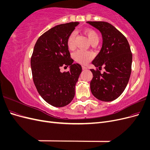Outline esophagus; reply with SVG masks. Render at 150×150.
<instances>
[{
    "label": "esophagus",
    "mask_w": 150,
    "mask_h": 150,
    "mask_svg": "<svg viewBox=\"0 0 150 150\" xmlns=\"http://www.w3.org/2000/svg\"><path fill=\"white\" fill-rule=\"evenodd\" d=\"M82 68H83V70H86L87 69V67H86V66H82Z\"/></svg>",
    "instance_id": "1"
}]
</instances>
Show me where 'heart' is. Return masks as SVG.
Segmentation results:
<instances>
[{
  "label": "heart",
  "instance_id": "heart-1",
  "mask_svg": "<svg viewBox=\"0 0 150 150\" xmlns=\"http://www.w3.org/2000/svg\"><path fill=\"white\" fill-rule=\"evenodd\" d=\"M85 34L88 36L89 41L91 44L98 42L99 40V36L96 31L92 29H86L84 30ZM76 33L72 32L68 36L67 39V46L69 49L72 50L75 47V38H76ZM74 59L76 61L82 64H86L91 59L93 58V54L90 52H87L82 51V50H79L76 52L73 55Z\"/></svg>",
  "mask_w": 150,
  "mask_h": 150
}]
</instances>
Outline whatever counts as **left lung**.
<instances>
[{
	"mask_svg": "<svg viewBox=\"0 0 150 150\" xmlns=\"http://www.w3.org/2000/svg\"><path fill=\"white\" fill-rule=\"evenodd\" d=\"M87 23L98 29L102 34L103 45L100 52L92 64L101 71L90 69L93 79L90 88L93 96L103 101H112L124 91L129 79L132 53L125 35L106 22L88 21Z\"/></svg>",
	"mask_w": 150,
	"mask_h": 150,
	"instance_id": "1",
	"label": "left lung"
}]
</instances>
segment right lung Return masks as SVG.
Instances as JSON below:
<instances>
[{"mask_svg": "<svg viewBox=\"0 0 150 150\" xmlns=\"http://www.w3.org/2000/svg\"><path fill=\"white\" fill-rule=\"evenodd\" d=\"M79 24L74 22L54 27L40 36L34 47L30 59L34 83L40 96L54 107L65 106L74 97L82 67L73 64L67 39ZM69 65V71H60L61 67Z\"/></svg>", "mask_w": 150, "mask_h": 150, "instance_id": "1", "label": "right lung"}]
</instances>
